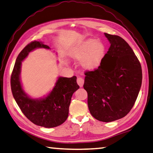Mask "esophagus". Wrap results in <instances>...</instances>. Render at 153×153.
I'll use <instances>...</instances> for the list:
<instances>
[{
	"mask_svg": "<svg viewBox=\"0 0 153 153\" xmlns=\"http://www.w3.org/2000/svg\"><path fill=\"white\" fill-rule=\"evenodd\" d=\"M77 84H78L80 87H82L83 85H84V79L82 78V77H77Z\"/></svg>",
	"mask_w": 153,
	"mask_h": 153,
	"instance_id": "obj_1",
	"label": "esophagus"
}]
</instances>
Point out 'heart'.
I'll return each instance as SVG.
<instances>
[{
    "label": "heart",
    "mask_w": 153,
    "mask_h": 153,
    "mask_svg": "<svg viewBox=\"0 0 153 153\" xmlns=\"http://www.w3.org/2000/svg\"><path fill=\"white\" fill-rule=\"evenodd\" d=\"M105 53V47L94 39H88L74 45L69 52L75 61H80L83 68L93 70L100 64Z\"/></svg>",
    "instance_id": "b5f03b06"
}]
</instances>
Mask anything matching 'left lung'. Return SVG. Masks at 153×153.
Listing matches in <instances>:
<instances>
[{
  "label": "left lung",
  "instance_id": "obj_1",
  "mask_svg": "<svg viewBox=\"0 0 153 153\" xmlns=\"http://www.w3.org/2000/svg\"><path fill=\"white\" fill-rule=\"evenodd\" d=\"M104 35L110 46L99 67L85 72L84 88L91 114L96 120L109 123L131 110L143 74L140 62L126 41L118 35Z\"/></svg>",
  "mask_w": 153,
  "mask_h": 153
}]
</instances>
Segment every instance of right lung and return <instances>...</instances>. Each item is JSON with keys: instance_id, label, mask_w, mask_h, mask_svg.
I'll return each instance as SVG.
<instances>
[{"instance_id": "add662e5", "label": "right lung", "mask_w": 153, "mask_h": 153, "mask_svg": "<svg viewBox=\"0 0 153 153\" xmlns=\"http://www.w3.org/2000/svg\"><path fill=\"white\" fill-rule=\"evenodd\" d=\"M50 49L42 42L34 41L29 43L19 54L10 77L11 91L16 104L24 115L33 124L45 128L59 126L67 120L73 94L79 86L76 76L59 77L49 95L42 99H32L22 88L20 80L21 63L33 50Z\"/></svg>"}]
</instances>
